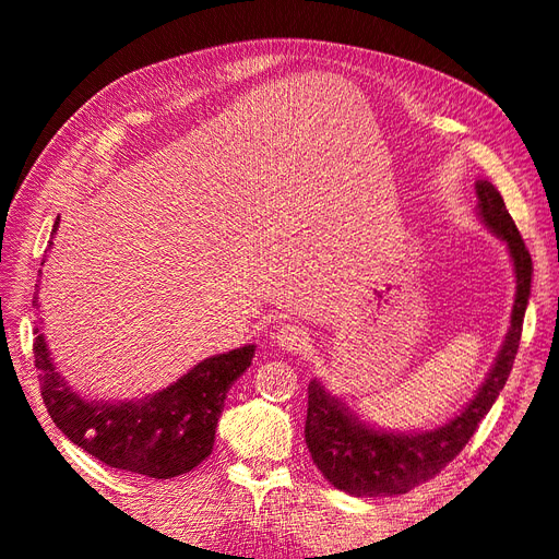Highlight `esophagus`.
I'll return each mask as SVG.
<instances>
[{
    "label": "esophagus",
    "instance_id": "34e87169",
    "mask_svg": "<svg viewBox=\"0 0 559 559\" xmlns=\"http://www.w3.org/2000/svg\"><path fill=\"white\" fill-rule=\"evenodd\" d=\"M275 343H277L282 349L296 352V349H300L302 345L308 343V333L302 331L300 326H296V324H284V326H280L277 333H275Z\"/></svg>",
    "mask_w": 559,
    "mask_h": 559
}]
</instances>
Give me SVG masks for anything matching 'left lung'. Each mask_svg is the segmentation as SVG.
Returning a JSON list of instances; mask_svg holds the SVG:
<instances>
[{"label":"left lung","instance_id":"obj_1","mask_svg":"<svg viewBox=\"0 0 559 559\" xmlns=\"http://www.w3.org/2000/svg\"><path fill=\"white\" fill-rule=\"evenodd\" d=\"M476 193L483 222L509 245L518 284L511 329L497 364L489 370L476 399L445 427L408 436L368 429L347 413L341 401L326 394L324 386L312 380L308 386L306 443L321 476L343 492L354 497L405 495L415 485L438 476L466 448L511 376L530 300L532 257L495 186L478 181Z\"/></svg>","mask_w":559,"mask_h":559}]
</instances>
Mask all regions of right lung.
Masks as SVG:
<instances>
[{"label": "right lung", "instance_id": "right-lung-1", "mask_svg": "<svg viewBox=\"0 0 559 559\" xmlns=\"http://www.w3.org/2000/svg\"><path fill=\"white\" fill-rule=\"evenodd\" d=\"M58 222L60 216L53 233ZM37 294L32 306L39 308ZM35 335L32 352L39 370L41 399L56 427L103 464L158 480L189 473L212 452L228 389L253 359V345L216 354L156 396L107 405L76 396L56 373L44 333L35 329Z\"/></svg>", "mask_w": 559, "mask_h": 559}]
</instances>
